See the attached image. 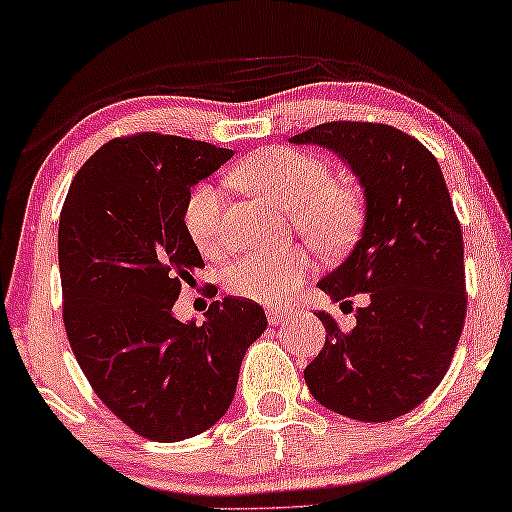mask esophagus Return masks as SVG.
Instances as JSON below:
<instances>
[{
  "instance_id": "obj_1",
  "label": "esophagus",
  "mask_w": 512,
  "mask_h": 512,
  "mask_svg": "<svg viewBox=\"0 0 512 512\" xmlns=\"http://www.w3.org/2000/svg\"><path fill=\"white\" fill-rule=\"evenodd\" d=\"M286 319H289V312H286V310H279V307H270V310H268L270 326L282 324V321H286Z\"/></svg>"
}]
</instances>
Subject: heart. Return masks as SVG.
I'll use <instances>...</instances> for the list:
<instances>
[{
  "label": "heart",
  "instance_id": "b5f03b06",
  "mask_svg": "<svg viewBox=\"0 0 512 512\" xmlns=\"http://www.w3.org/2000/svg\"><path fill=\"white\" fill-rule=\"evenodd\" d=\"M328 177L331 170L324 158L289 146L258 151L233 170L235 184L293 212L298 230L314 247L340 254L359 235L363 200L349 181ZM221 209V188L212 181L191 188L184 202V226L205 256H219L226 249ZM310 268V254L303 247L251 251L228 265L226 286L233 296L279 305L293 296Z\"/></svg>",
  "mask_w": 512,
  "mask_h": 512
}]
</instances>
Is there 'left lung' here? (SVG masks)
I'll return each instance as SVG.
<instances>
[{
	"label": "left lung",
	"mask_w": 512,
	"mask_h": 512,
	"mask_svg": "<svg viewBox=\"0 0 512 512\" xmlns=\"http://www.w3.org/2000/svg\"><path fill=\"white\" fill-rule=\"evenodd\" d=\"M333 151L363 188L359 242L317 284L333 303L368 293L342 333L317 312L326 342L305 368L324 408L359 422L415 410L450 368L466 319L464 237L433 153L380 123L333 121L291 137Z\"/></svg>",
	"instance_id": "1"
}]
</instances>
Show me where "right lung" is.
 I'll list each match as a JSON object with an SVG mask.
<instances>
[{
  "label": "right lung",
  "instance_id": "obj_1",
  "mask_svg": "<svg viewBox=\"0 0 512 512\" xmlns=\"http://www.w3.org/2000/svg\"><path fill=\"white\" fill-rule=\"evenodd\" d=\"M233 156L158 132L111 139L76 172L60 214L69 345L100 401L156 443L226 415L244 352L268 326L261 305L235 296L214 300L202 324L172 312L205 265L184 202Z\"/></svg>",
  "mask_w": 512,
  "mask_h": 512
}]
</instances>
